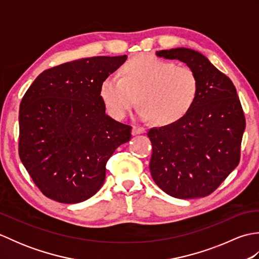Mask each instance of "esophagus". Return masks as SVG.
Returning a JSON list of instances; mask_svg holds the SVG:
<instances>
[{
	"instance_id": "obj_1",
	"label": "esophagus",
	"mask_w": 259,
	"mask_h": 259,
	"mask_svg": "<svg viewBox=\"0 0 259 259\" xmlns=\"http://www.w3.org/2000/svg\"><path fill=\"white\" fill-rule=\"evenodd\" d=\"M146 131V129L144 126H140V125H134L133 126V134L134 135H139V134H144Z\"/></svg>"
}]
</instances>
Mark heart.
Here are the masks:
<instances>
[{
    "instance_id": "obj_1",
    "label": "heart",
    "mask_w": 259,
    "mask_h": 259,
    "mask_svg": "<svg viewBox=\"0 0 259 259\" xmlns=\"http://www.w3.org/2000/svg\"><path fill=\"white\" fill-rule=\"evenodd\" d=\"M198 90L199 82L191 68L140 54L123 65L121 78L109 75L101 82L100 98L108 114L115 120L124 119L138 99L140 119L168 125L189 112Z\"/></svg>"
}]
</instances>
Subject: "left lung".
Segmentation results:
<instances>
[{"label":"left lung","mask_w":259,"mask_h":259,"mask_svg":"<svg viewBox=\"0 0 259 259\" xmlns=\"http://www.w3.org/2000/svg\"><path fill=\"white\" fill-rule=\"evenodd\" d=\"M195 71L199 90L194 106L177 122L148 131L150 172L166 194L180 199L212 194L238 166L246 126L236 88L201 53L178 48L157 52Z\"/></svg>","instance_id":"obj_1"}]
</instances>
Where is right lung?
<instances>
[{"instance_id": "1", "label": "right lung", "mask_w": 259, "mask_h": 259, "mask_svg": "<svg viewBox=\"0 0 259 259\" xmlns=\"http://www.w3.org/2000/svg\"><path fill=\"white\" fill-rule=\"evenodd\" d=\"M126 56L93 57L48 69L20 104L19 156L45 196L62 203L89 199L106 179V164L131 138V125L106 114L101 82Z\"/></svg>"}]
</instances>
